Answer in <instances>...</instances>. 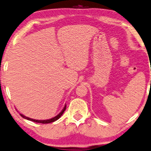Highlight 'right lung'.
<instances>
[{
	"mask_svg": "<svg viewBox=\"0 0 151 151\" xmlns=\"http://www.w3.org/2000/svg\"><path fill=\"white\" fill-rule=\"evenodd\" d=\"M66 105H65V106L64 109H63L62 111H61V113H59V114H58L57 115V116H55V118H52L51 119H49V120H34V119H32V118H28V117H26L25 115H22L20 113V115L22 117V118L27 119V120H31V121H33V122H39V123H42V124H47V123H50V122H55V121L57 120L58 119L60 118V117L62 115L63 113H64V112L65 111V110H66Z\"/></svg>",
	"mask_w": 151,
	"mask_h": 151,
	"instance_id": "add662e5",
	"label": "right lung"
}]
</instances>
